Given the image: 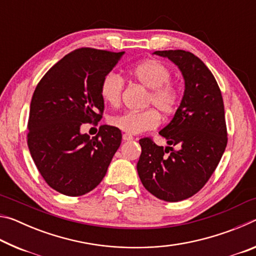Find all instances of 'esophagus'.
<instances>
[{
	"label": "esophagus",
	"instance_id": "obj_1",
	"mask_svg": "<svg viewBox=\"0 0 256 256\" xmlns=\"http://www.w3.org/2000/svg\"><path fill=\"white\" fill-rule=\"evenodd\" d=\"M123 140H124V141H132V140H133V136H131V134L124 133V134H123Z\"/></svg>",
	"mask_w": 256,
	"mask_h": 256
}]
</instances>
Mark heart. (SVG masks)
I'll return each mask as SVG.
<instances>
[{
    "mask_svg": "<svg viewBox=\"0 0 256 256\" xmlns=\"http://www.w3.org/2000/svg\"><path fill=\"white\" fill-rule=\"evenodd\" d=\"M138 84L150 89L146 104L154 105L164 115H172L180 105V96L177 86L170 81V68L158 60L149 58L134 66L130 70ZM124 90L123 78L114 72H108L100 84L102 100L112 107L120 105ZM154 108L144 110H128L110 118L112 126L128 134H138L150 131L160 124V115Z\"/></svg>",
    "mask_w": 256,
    "mask_h": 256,
    "instance_id": "b5f03b06",
    "label": "heart"
}]
</instances>
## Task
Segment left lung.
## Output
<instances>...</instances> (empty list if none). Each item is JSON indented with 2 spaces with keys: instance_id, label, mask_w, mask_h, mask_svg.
<instances>
[{
  "instance_id": "1",
  "label": "left lung",
  "mask_w": 256,
  "mask_h": 256,
  "mask_svg": "<svg viewBox=\"0 0 256 256\" xmlns=\"http://www.w3.org/2000/svg\"><path fill=\"white\" fill-rule=\"evenodd\" d=\"M154 54L180 68L185 92L174 118L159 132L170 146L164 148L151 138H141L136 170L152 196L177 202L198 193L218 166L228 141L224 107L214 74L198 56L183 50Z\"/></svg>"
}]
</instances>
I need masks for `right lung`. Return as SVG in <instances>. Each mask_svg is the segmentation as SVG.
<instances>
[{
  "label": "right lung",
  "instance_id": "obj_1",
  "mask_svg": "<svg viewBox=\"0 0 256 256\" xmlns=\"http://www.w3.org/2000/svg\"><path fill=\"white\" fill-rule=\"evenodd\" d=\"M124 52L82 47L54 64L34 89L27 142L38 172L52 188L68 196L92 190L120 146L118 128L102 125L96 136L81 134L84 123L102 118V78Z\"/></svg>",
  "mask_w": 256,
  "mask_h": 256
}]
</instances>
